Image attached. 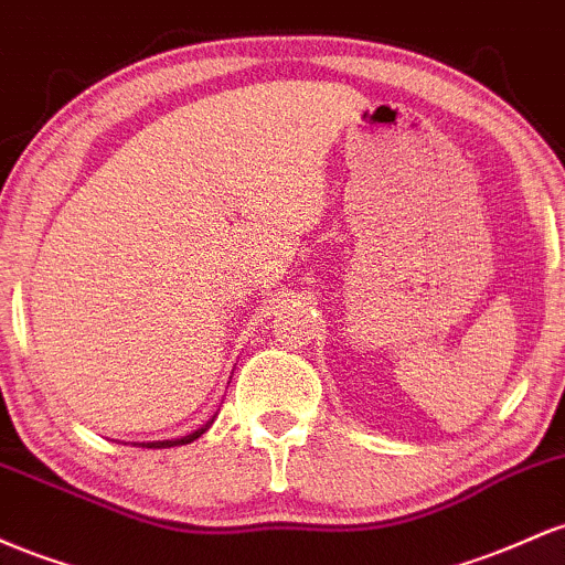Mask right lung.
<instances>
[{
  "mask_svg": "<svg viewBox=\"0 0 565 565\" xmlns=\"http://www.w3.org/2000/svg\"><path fill=\"white\" fill-rule=\"evenodd\" d=\"M215 419V416H213ZM213 419L211 422H205L202 424L200 429H194V433H189V435H183V437H173V440H151V443H136V446H146V448H173V446H186V443H192V440H198L200 435H205L207 429H211V424H213Z\"/></svg>",
  "mask_w": 565,
  "mask_h": 565,
  "instance_id": "add662e5",
  "label": "right lung"
}]
</instances>
